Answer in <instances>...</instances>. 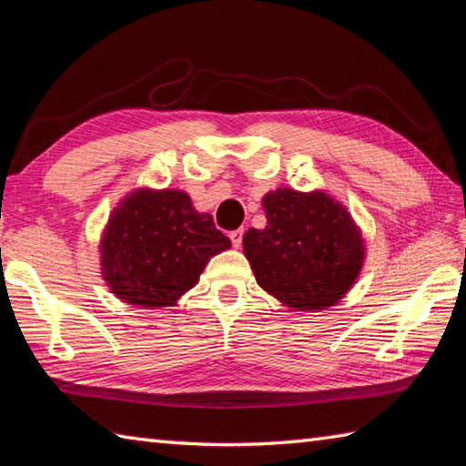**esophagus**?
I'll return each mask as SVG.
<instances>
[{
    "label": "esophagus",
    "instance_id": "obj_1",
    "mask_svg": "<svg viewBox=\"0 0 466 466\" xmlns=\"http://www.w3.org/2000/svg\"><path fill=\"white\" fill-rule=\"evenodd\" d=\"M242 234H244L242 228H238V230H232V232H230V240H232V246H234V248H240V244H242Z\"/></svg>",
    "mask_w": 466,
    "mask_h": 466
}]
</instances>
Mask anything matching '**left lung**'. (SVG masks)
Segmentation results:
<instances>
[{
  "label": "left lung",
  "mask_w": 466,
  "mask_h": 466,
  "mask_svg": "<svg viewBox=\"0 0 466 466\" xmlns=\"http://www.w3.org/2000/svg\"><path fill=\"white\" fill-rule=\"evenodd\" d=\"M266 228L244 234L260 289L292 310H322L349 292L364 262L350 212L326 192L279 187L262 198Z\"/></svg>",
  "instance_id": "obj_1"
}]
</instances>
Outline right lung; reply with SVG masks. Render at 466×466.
Returning a JSON list of instances; mask_svg holds the SVG:
<instances>
[{
    "label": "right lung",
    "instance_id": "right-lung-1",
    "mask_svg": "<svg viewBox=\"0 0 466 466\" xmlns=\"http://www.w3.org/2000/svg\"><path fill=\"white\" fill-rule=\"evenodd\" d=\"M230 246L212 216L198 212L186 192L137 187L104 228L102 274L127 304L174 306L198 284L212 256Z\"/></svg>",
    "mask_w": 466,
    "mask_h": 466
}]
</instances>
